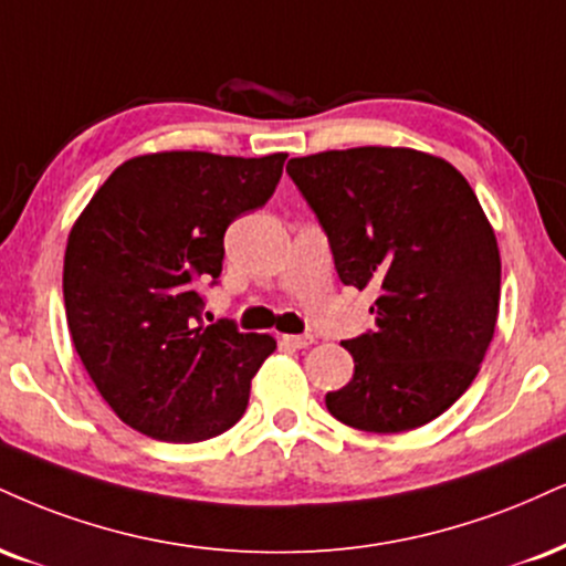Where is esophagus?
<instances>
[{
	"mask_svg": "<svg viewBox=\"0 0 566 566\" xmlns=\"http://www.w3.org/2000/svg\"><path fill=\"white\" fill-rule=\"evenodd\" d=\"M284 345H292V348H308L313 343L311 335H284Z\"/></svg>",
	"mask_w": 566,
	"mask_h": 566,
	"instance_id": "34e87169",
	"label": "esophagus"
}]
</instances>
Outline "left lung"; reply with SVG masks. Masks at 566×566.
I'll return each instance as SVG.
<instances>
[{
  "instance_id": "obj_1",
  "label": "left lung",
  "mask_w": 566,
  "mask_h": 566,
  "mask_svg": "<svg viewBox=\"0 0 566 566\" xmlns=\"http://www.w3.org/2000/svg\"><path fill=\"white\" fill-rule=\"evenodd\" d=\"M329 237L343 284L379 292L377 329L348 339L353 379L326 408L364 432H408L478 377L501 301L485 210L448 160L408 147L329 149L287 163Z\"/></svg>"
}]
</instances>
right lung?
Masks as SVG:
<instances>
[{"label": "right lung", "instance_id": "1", "mask_svg": "<svg viewBox=\"0 0 566 566\" xmlns=\"http://www.w3.org/2000/svg\"><path fill=\"white\" fill-rule=\"evenodd\" d=\"M287 155L153 153L126 160L67 234L63 297L81 364L136 432L200 442L242 419L271 335L202 324L223 234L274 195Z\"/></svg>", "mask_w": 566, "mask_h": 566}]
</instances>
